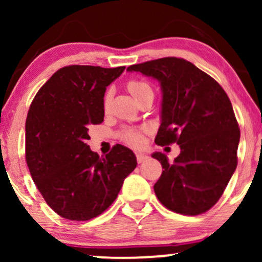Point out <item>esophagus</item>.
Wrapping results in <instances>:
<instances>
[{
  "label": "esophagus",
  "mask_w": 262,
  "mask_h": 262,
  "mask_svg": "<svg viewBox=\"0 0 262 262\" xmlns=\"http://www.w3.org/2000/svg\"><path fill=\"white\" fill-rule=\"evenodd\" d=\"M148 159V156H146L145 154H141V152H137V160L139 164H141V162H144Z\"/></svg>",
  "instance_id": "obj_1"
}]
</instances>
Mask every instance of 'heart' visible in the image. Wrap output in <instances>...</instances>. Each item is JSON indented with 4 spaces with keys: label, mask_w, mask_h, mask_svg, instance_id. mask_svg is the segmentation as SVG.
Returning a JSON list of instances; mask_svg holds the SVG:
<instances>
[{
    "label": "heart",
    "mask_w": 262,
    "mask_h": 262,
    "mask_svg": "<svg viewBox=\"0 0 262 262\" xmlns=\"http://www.w3.org/2000/svg\"><path fill=\"white\" fill-rule=\"evenodd\" d=\"M145 89H150L148 83L145 82H141V81H130V82L128 83V90L129 92L133 95V97L137 93H139L140 91H143V90ZM108 102H110V95H106V97H104V104H108ZM121 137L123 140H125L127 143L130 144V145H140L141 141H143V137H141V133L138 129H133V128H127L124 129V130L121 133Z\"/></svg>",
    "instance_id": "1"
}]
</instances>
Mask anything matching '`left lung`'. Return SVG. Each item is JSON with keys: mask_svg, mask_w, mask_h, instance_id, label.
Returning <instances> with one entry per match:
<instances>
[{"mask_svg": "<svg viewBox=\"0 0 262 262\" xmlns=\"http://www.w3.org/2000/svg\"><path fill=\"white\" fill-rule=\"evenodd\" d=\"M127 71L158 80L161 87V124L158 145H180V155L169 162L162 152V173L154 185L166 208L197 215L212 208L223 194L236 169L240 129L229 97L214 79L192 62L162 58L129 66Z\"/></svg>", "mask_w": 262, "mask_h": 262, "instance_id": "1", "label": "left lung"}]
</instances>
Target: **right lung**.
Segmentation results:
<instances>
[{"instance_id": "obj_1", "label": "right lung", "mask_w": 262, "mask_h": 262, "mask_svg": "<svg viewBox=\"0 0 262 262\" xmlns=\"http://www.w3.org/2000/svg\"><path fill=\"white\" fill-rule=\"evenodd\" d=\"M125 66L71 65L41 86L26 121V160L33 181L54 212L90 221L114 202L137 167L130 149L117 144L100 158L86 141L89 125L104 117V92Z\"/></svg>"}]
</instances>
